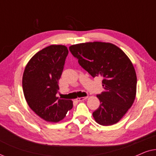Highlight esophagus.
Here are the masks:
<instances>
[{"instance_id": "1", "label": "esophagus", "mask_w": 156, "mask_h": 156, "mask_svg": "<svg viewBox=\"0 0 156 156\" xmlns=\"http://www.w3.org/2000/svg\"><path fill=\"white\" fill-rule=\"evenodd\" d=\"M87 97H80V98H77L76 99V101H84V100H86L87 99Z\"/></svg>"}]
</instances>
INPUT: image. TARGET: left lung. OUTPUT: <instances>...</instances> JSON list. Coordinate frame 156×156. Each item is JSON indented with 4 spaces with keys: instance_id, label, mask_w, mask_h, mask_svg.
<instances>
[{
    "instance_id": "1",
    "label": "left lung",
    "mask_w": 156,
    "mask_h": 156,
    "mask_svg": "<svg viewBox=\"0 0 156 156\" xmlns=\"http://www.w3.org/2000/svg\"><path fill=\"white\" fill-rule=\"evenodd\" d=\"M69 51L94 78L101 76L104 91L97 94L100 105L93 112L97 123L115 124L131 107L136 94L137 77L133 65L120 48L108 42L73 44Z\"/></svg>"
}]
</instances>
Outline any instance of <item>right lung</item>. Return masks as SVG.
<instances>
[{
  "instance_id": "1",
  "label": "right lung",
  "mask_w": 156,
  "mask_h": 156,
  "mask_svg": "<svg viewBox=\"0 0 156 156\" xmlns=\"http://www.w3.org/2000/svg\"><path fill=\"white\" fill-rule=\"evenodd\" d=\"M69 51L61 44H52L36 53L30 59L23 76V89L30 108L49 122H58L72 109L71 100L56 94Z\"/></svg>"
}]
</instances>
